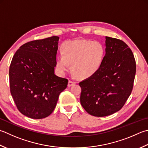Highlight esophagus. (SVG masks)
<instances>
[{
    "instance_id": "obj_1",
    "label": "esophagus",
    "mask_w": 148,
    "mask_h": 148,
    "mask_svg": "<svg viewBox=\"0 0 148 148\" xmlns=\"http://www.w3.org/2000/svg\"><path fill=\"white\" fill-rule=\"evenodd\" d=\"M75 83L74 82H73V81H69V83H68V86H69V87H70V86H73L74 85H75Z\"/></svg>"
}]
</instances>
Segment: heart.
Returning <instances> with one entry per match:
<instances>
[{
    "instance_id": "obj_1",
    "label": "heart",
    "mask_w": 148,
    "mask_h": 148,
    "mask_svg": "<svg viewBox=\"0 0 148 148\" xmlns=\"http://www.w3.org/2000/svg\"><path fill=\"white\" fill-rule=\"evenodd\" d=\"M62 56H57V68L62 72H72L79 79H87L96 73L102 65L105 54L104 46L98 42L76 40L65 43Z\"/></svg>"
}]
</instances>
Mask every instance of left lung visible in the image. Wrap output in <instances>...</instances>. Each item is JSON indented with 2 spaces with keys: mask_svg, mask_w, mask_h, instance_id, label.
<instances>
[{
  "mask_svg": "<svg viewBox=\"0 0 148 148\" xmlns=\"http://www.w3.org/2000/svg\"><path fill=\"white\" fill-rule=\"evenodd\" d=\"M106 54L93 76L79 83L80 102L89 114L105 117L123 108L132 93L136 73L132 51L121 40L106 36Z\"/></svg>",
  "mask_w": 148,
  "mask_h": 148,
  "instance_id": "8db88e82",
  "label": "left lung"
}]
</instances>
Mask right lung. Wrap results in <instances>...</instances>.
Segmentation results:
<instances>
[{
    "label": "right lung",
    "mask_w": 148,
    "mask_h": 148,
    "mask_svg": "<svg viewBox=\"0 0 148 148\" xmlns=\"http://www.w3.org/2000/svg\"><path fill=\"white\" fill-rule=\"evenodd\" d=\"M58 36L29 42L20 46L11 60L10 92L20 113L40 119L50 115L68 79L54 74Z\"/></svg>",
    "instance_id": "right-lung-1"
}]
</instances>
